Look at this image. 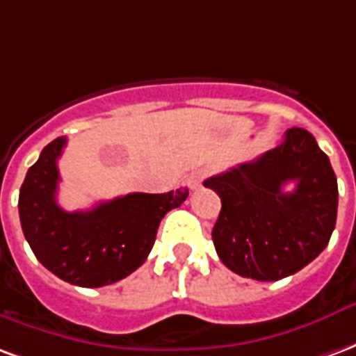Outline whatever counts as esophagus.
<instances>
[{"label":"esophagus","instance_id":"obj_1","mask_svg":"<svg viewBox=\"0 0 356 356\" xmlns=\"http://www.w3.org/2000/svg\"><path fill=\"white\" fill-rule=\"evenodd\" d=\"M201 180H203V175H201V172H191V175H188V178H186V184H188L189 189H197L201 186Z\"/></svg>","mask_w":356,"mask_h":356}]
</instances>
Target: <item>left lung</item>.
<instances>
[{
	"mask_svg": "<svg viewBox=\"0 0 356 356\" xmlns=\"http://www.w3.org/2000/svg\"><path fill=\"white\" fill-rule=\"evenodd\" d=\"M288 181L292 192L282 189ZM222 199L212 241L225 267L254 281L298 273L323 252L338 214V180L313 134L288 129L258 159L204 180Z\"/></svg>",
	"mask_w": 356,
	"mask_h": 356,
	"instance_id": "obj_1",
	"label": "left lung"
}]
</instances>
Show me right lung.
Segmentation results:
<instances>
[{"instance_id": "right-lung-1", "label": "right lung", "mask_w": 356, "mask_h": 356, "mask_svg": "<svg viewBox=\"0 0 356 356\" xmlns=\"http://www.w3.org/2000/svg\"><path fill=\"white\" fill-rule=\"evenodd\" d=\"M66 138L43 147L18 195L22 232L35 258L62 281L98 288L121 281L152 252L163 216L188 199V189L129 193L68 212L56 203L58 165Z\"/></svg>"}]
</instances>
